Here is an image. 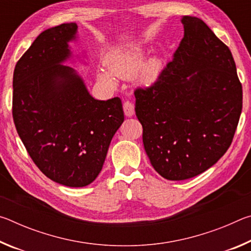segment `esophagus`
<instances>
[{
	"label": "esophagus",
	"instance_id": "obj_1",
	"mask_svg": "<svg viewBox=\"0 0 251 251\" xmlns=\"http://www.w3.org/2000/svg\"><path fill=\"white\" fill-rule=\"evenodd\" d=\"M123 107H124V113L127 117H131L135 114V106L131 101H125Z\"/></svg>",
	"mask_w": 251,
	"mask_h": 251
}]
</instances>
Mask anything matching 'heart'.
<instances>
[{"label": "heart", "instance_id": "1", "mask_svg": "<svg viewBox=\"0 0 251 251\" xmlns=\"http://www.w3.org/2000/svg\"><path fill=\"white\" fill-rule=\"evenodd\" d=\"M145 52L142 46L133 45L129 48L113 50L105 56V66L110 73L100 71L99 78L108 86L115 85L114 76L120 78H128L137 70L138 83L142 85H151L155 83L163 71V62L159 57H151L144 63Z\"/></svg>", "mask_w": 251, "mask_h": 251}]
</instances>
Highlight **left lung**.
Masks as SVG:
<instances>
[{
    "label": "left lung",
    "mask_w": 251,
    "mask_h": 251,
    "mask_svg": "<svg viewBox=\"0 0 251 251\" xmlns=\"http://www.w3.org/2000/svg\"><path fill=\"white\" fill-rule=\"evenodd\" d=\"M184 37L160 76L137 87L135 112L151 166L168 180L207 171L231 145L243 86L228 46L202 20L184 16Z\"/></svg>",
    "instance_id": "8db88e82"
}]
</instances>
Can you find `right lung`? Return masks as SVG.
I'll return each mask as SVG.
<instances>
[{
  "label": "right lung",
  "instance_id": "obj_1",
  "mask_svg": "<svg viewBox=\"0 0 251 251\" xmlns=\"http://www.w3.org/2000/svg\"><path fill=\"white\" fill-rule=\"evenodd\" d=\"M76 23L42 32L16 63L12 114L20 138L46 177L84 187L101 171L110 141L124 122L122 100H99L70 66Z\"/></svg>",
  "mask_w": 251,
  "mask_h": 251
}]
</instances>
